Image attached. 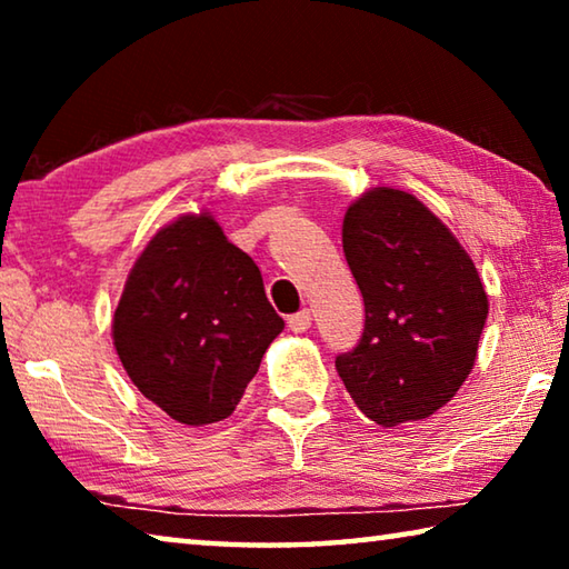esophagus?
<instances>
[{
  "mask_svg": "<svg viewBox=\"0 0 569 569\" xmlns=\"http://www.w3.org/2000/svg\"><path fill=\"white\" fill-rule=\"evenodd\" d=\"M288 329L293 333H303L311 329V311H298L293 316H288Z\"/></svg>",
  "mask_w": 569,
  "mask_h": 569,
  "instance_id": "34e87169",
  "label": "esophagus"
}]
</instances>
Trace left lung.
<instances>
[{
	"mask_svg": "<svg viewBox=\"0 0 569 569\" xmlns=\"http://www.w3.org/2000/svg\"><path fill=\"white\" fill-rule=\"evenodd\" d=\"M343 253L366 323L336 371L381 427L445 407L477 359L489 301L467 250L403 190L373 188L346 210Z\"/></svg>",
	"mask_w": 569,
	"mask_h": 569,
	"instance_id": "8db88e82",
	"label": "left lung"
}]
</instances>
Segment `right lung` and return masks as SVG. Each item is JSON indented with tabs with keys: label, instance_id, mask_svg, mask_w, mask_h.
Instances as JSON below:
<instances>
[{
	"label": "right lung",
	"instance_id": "add662e5",
	"mask_svg": "<svg viewBox=\"0 0 569 569\" xmlns=\"http://www.w3.org/2000/svg\"><path fill=\"white\" fill-rule=\"evenodd\" d=\"M281 331L253 258L206 213L158 230L134 261L112 321L134 387L188 427L233 413Z\"/></svg>",
	"mask_w": 569,
	"mask_h": 569
}]
</instances>
